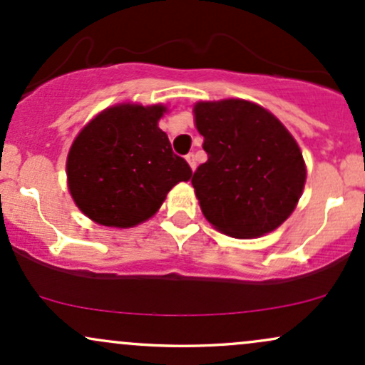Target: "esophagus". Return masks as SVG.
Instances as JSON below:
<instances>
[{"instance_id":"1","label":"esophagus","mask_w":365,"mask_h":365,"mask_svg":"<svg viewBox=\"0 0 365 365\" xmlns=\"http://www.w3.org/2000/svg\"><path fill=\"white\" fill-rule=\"evenodd\" d=\"M185 159H187V163H189V166L192 168V171H194L195 170V155L194 154H187Z\"/></svg>"}]
</instances>
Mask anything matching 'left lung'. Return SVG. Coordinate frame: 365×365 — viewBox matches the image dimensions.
<instances>
[{
	"label": "left lung",
	"instance_id": "left-lung-1",
	"mask_svg": "<svg viewBox=\"0 0 365 365\" xmlns=\"http://www.w3.org/2000/svg\"><path fill=\"white\" fill-rule=\"evenodd\" d=\"M194 118L207 161L192 185L207 222L237 239L282 225L307 180L293 135L272 112L241 98L197 102Z\"/></svg>",
	"mask_w": 365,
	"mask_h": 365
}]
</instances>
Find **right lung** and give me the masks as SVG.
Masks as SVG:
<instances>
[{
    "label": "right lung",
    "mask_w": 365,
    "mask_h": 365,
    "mask_svg": "<svg viewBox=\"0 0 365 365\" xmlns=\"http://www.w3.org/2000/svg\"><path fill=\"white\" fill-rule=\"evenodd\" d=\"M164 106L119 103L79 131L67 155V183L76 206L103 227L130 228L158 213L190 166L158 126Z\"/></svg>",
    "instance_id": "right-lung-1"
}]
</instances>
